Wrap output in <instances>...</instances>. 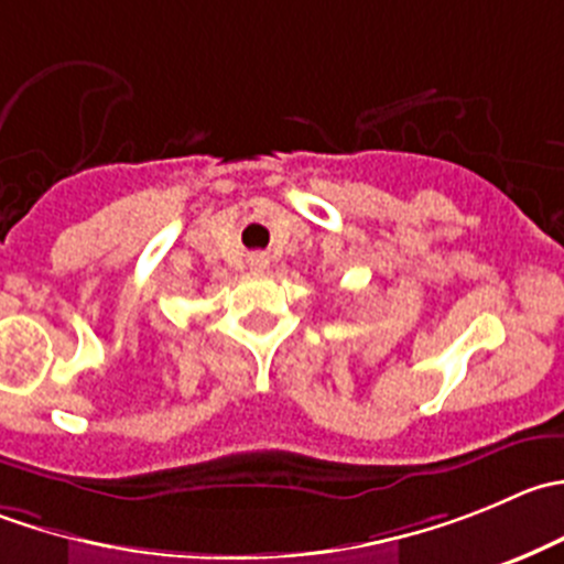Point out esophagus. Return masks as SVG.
<instances>
[{
  "mask_svg": "<svg viewBox=\"0 0 564 564\" xmlns=\"http://www.w3.org/2000/svg\"><path fill=\"white\" fill-rule=\"evenodd\" d=\"M248 267L253 272H264L267 267H270V259H267V256H261V253H256V256H250V259H248Z\"/></svg>",
  "mask_w": 564,
  "mask_h": 564,
  "instance_id": "34e87169",
  "label": "esophagus"
}]
</instances>
